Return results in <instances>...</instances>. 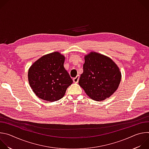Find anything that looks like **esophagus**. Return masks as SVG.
Masks as SVG:
<instances>
[{
    "label": "esophagus",
    "instance_id": "1",
    "mask_svg": "<svg viewBox=\"0 0 149 149\" xmlns=\"http://www.w3.org/2000/svg\"><path fill=\"white\" fill-rule=\"evenodd\" d=\"M79 79V75H77L76 77H75V78H73V81H74V82H75V83L78 82Z\"/></svg>",
    "mask_w": 149,
    "mask_h": 149
}]
</instances>
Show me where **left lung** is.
Segmentation results:
<instances>
[{"label": "left lung", "instance_id": "1", "mask_svg": "<svg viewBox=\"0 0 149 149\" xmlns=\"http://www.w3.org/2000/svg\"><path fill=\"white\" fill-rule=\"evenodd\" d=\"M121 78L117 65L109 57L91 52L85 56L79 85L93 100L99 101L110 97Z\"/></svg>", "mask_w": 149, "mask_h": 149}]
</instances>
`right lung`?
Returning <instances> with one entry per match:
<instances>
[{"label":"right lung","instance_id":"right-lung-1","mask_svg":"<svg viewBox=\"0 0 149 149\" xmlns=\"http://www.w3.org/2000/svg\"><path fill=\"white\" fill-rule=\"evenodd\" d=\"M64 61V56L55 52L42 56L30 67L29 83L40 99L48 101L59 100L72 84V79L63 67Z\"/></svg>","mask_w":149,"mask_h":149}]
</instances>
